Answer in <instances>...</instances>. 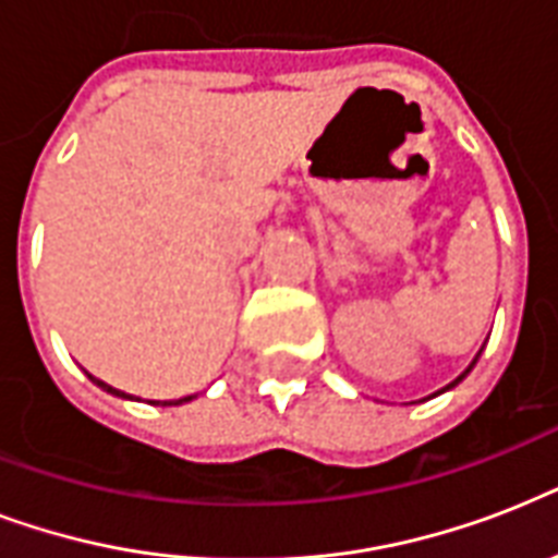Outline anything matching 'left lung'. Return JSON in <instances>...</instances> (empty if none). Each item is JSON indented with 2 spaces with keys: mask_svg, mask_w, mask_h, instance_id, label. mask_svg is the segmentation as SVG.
<instances>
[{
  "mask_svg": "<svg viewBox=\"0 0 558 558\" xmlns=\"http://www.w3.org/2000/svg\"><path fill=\"white\" fill-rule=\"evenodd\" d=\"M477 359H481V350H477V356H475V359H472V365H469V367H466V371L460 373L458 379L451 381V385H446V388H442V390H437V393H446V390H449V388H454V385H458V381H463V379H466V376H469V371H472V367H475V365H477ZM437 393H432V397H437Z\"/></svg>",
  "mask_w": 558,
  "mask_h": 558,
  "instance_id": "8db88e82",
  "label": "left lung"
}]
</instances>
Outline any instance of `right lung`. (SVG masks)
Masks as SVG:
<instances>
[{"label":"right lung","instance_id":"right-lung-1","mask_svg":"<svg viewBox=\"0 0 558 558\" xmlns=\"http://www.w3.org/2000/svg\"><path fill=\"white\" fill-rule=\"evenodd\" d=\"M86 376H89V379L95 381V385H98V388H104V390H107V393H112V397L133 399V397H126L124 390H118V388H112V385H107V381L95 379V376H92V373H86ZM191 399H196V393H193V397H182V399H165V402H161V405H182V402H191Z\"/></svg>","mask_w":558,"mask_h":558}]
</instances>
